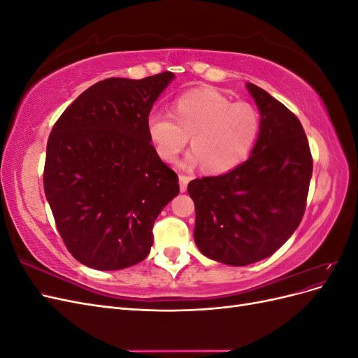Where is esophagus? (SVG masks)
Segmentation results:
<instances>
[{
    "label": "esophagus",
    "instance_id": "1",
    "mask_svg": "<svg viewBox=\"0 0 358 358\" xmlns=\"http://www.w3.org/2000/svg\"><path fill=\"white\" fill-rule=\"evenodd\" d=\"M188 182H189V176L179 175V188H180V192H185L187 191Z\"/></svg>",
    "mask_w": 358,
    "mask_h": 358
}]
</instances>
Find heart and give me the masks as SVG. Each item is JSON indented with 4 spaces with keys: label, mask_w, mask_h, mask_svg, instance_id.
Here are the masks:
<instances>
[{
    "label": "heart",
    "mask_w": 358,
    "mask_h": 358,
    "mask_svg": "<svg viewBox=\"0 0 358 358\" xmlns=\"http://www.w3.org/2000/svg\"><path fill=\"white\" fill-rule=\"evenodd\" d=\"M262 127L259 113L249 103H231L215 90L183 94L171 106V116L152 113L146 131L157 155L176 161L191 137L192 152L183 166H200L208 173H224L239 166L251 152Z\"/></svg>",
    "instance_id": "obj_1"
}]
</instances>
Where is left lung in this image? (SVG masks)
Masks as SVG:
<instances>
[{
  "mask_svg": "<svg viewBox=\"0 0 358 358\" xmlns=\"http://www.w3.org/2000/svg\"><path fill=\"white\" fill-rule=\"evenodd\" d=\"M246 88L262 115L252 154L220 176L188 183L201 254L229 266L272 255L296 231L306 209L312 155L299 117L254 83Z\"/></svg>",
  "mask_w": 358,
  "mask_h": 358,
  "instance_id": "left-lung-1",
  "label": "left lung"
}]
</instances>
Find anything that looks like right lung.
<instances>
[{
  "label": "right lung",
  "mask_w": 358,
  "mask_h": 358,
  "mask_svg": "<svg viewBox=\"0 0 358 358\" xmlns=\"http://www.w3.org/2000/svg\"><path fill=\"white\" fill-rule=\"evenodd\" d=\"M173 78L96 82L52 128L43 185L64 245L85 266L119 270L145 259L157 216L179 194L178 175L146 131Z\"/></svg>",
  "instance_id": "add662e5"
}]
</instances>
